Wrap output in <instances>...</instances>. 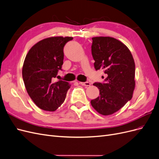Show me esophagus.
Returning <instances> with one entry per match:
<instances>
[{"label":"esophagus","mask_w":159,"mask_h":159,"mask_svg":"<svg viewBox=\"0 0 159 159\" xmlns=\"http://www.w3.org/2000/svg\"><path fill=\"white\" fill-rule=\"evenodd\" d=\"M79 84L82 85L86 86V87H88V86H89L91 85V84L89 82H88V81H85V82H79Z\"/></svg>","instance_id":"obj_1"}]
</instances>
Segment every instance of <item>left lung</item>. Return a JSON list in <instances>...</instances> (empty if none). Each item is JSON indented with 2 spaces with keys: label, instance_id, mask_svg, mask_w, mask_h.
I'll return each instance as SVG.
<instances>
[{
  "label": "left lung",
  "instance_id": "obj_1",
  "mask_svg": "<svg viewBox=\"0 0 159 159\" xmlns=\"http://www.w3.org/2000/svg\"><path fill=\"white\" fill-rule=\"evenodd\" d=\"M92 40L95 69L103 70L106 78L105 83L93 84L99 90V96L91 100V104L99 113L109 115L131 99L135 64L131 52L121 41L109 36L93 37Z\"/></svg>",
  "mask_w": 159,
  "mask_h": 159
}]
</instances>
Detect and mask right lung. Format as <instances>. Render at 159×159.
I'll list each match as a JSON object with an SVG mask.
<instances>
[{
	"mask_svg": "<svg viewBox=\"0 0 159 159\" xmlns=\"http://www.w3.org/2000/svg\"><path fill=\"white\" fill-rule=\"evenodd\" d=\"M72 37L55 36L45 38L34 45L25 57L22 78L27 92L37 106L54 111L64 103L68 82H54L64 60V47Z\"/></svg>",
	"mask_w": 159,
	"mask_h": 159,
	"instance_id": "obj_1",
	"label": "right lung"
}]
</instances>
